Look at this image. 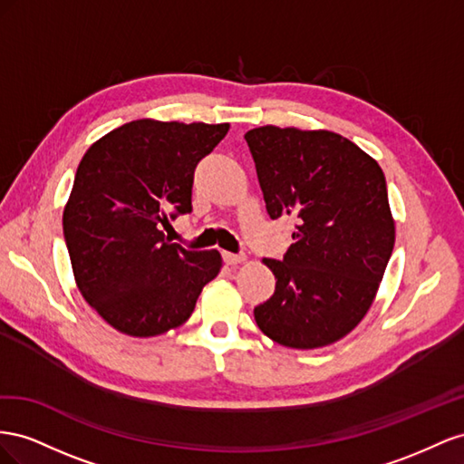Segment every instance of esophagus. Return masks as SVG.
<instances>
[{
  "label": "esophagus",
  "instance_id": "obj_1",
  "mask_svg": "<svg viewBox=\"0 0 464 464\" xmlns=\"http://www.w3.org/2000/svg\"><path fill=\"white\" fill-rule=\"evenodd\" d=\"M246 256L245 255H233V253H223V262L227 264V266H237V264L245 262Z\"/></svg>",
  "mask_w": 464,
  "mask_h": 464
}]
</instances>
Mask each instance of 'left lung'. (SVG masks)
I'll use <instances>...</instances> for the list:
<instances>
[{
	"label": "left lung",
	"mask_w": 464,
	"mask_h": 464,
	"mask_svg": "<svg viewBox=\"0 0 464 464\" xmlns=\"http://www.w3.org/2000/svg\"><path fill=\"white\" fill-rule=\"evenodd\" d=\"M245 140L268 216L297 221L284 260H262L276 291L255 307V321L282 346H328L362 323L392 255L385 175L373 157L328 130L260 126Z\"/></svg>",
	"instance_id": "obj_1"
}]
</instances>
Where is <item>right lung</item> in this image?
<instances>
[{"mask_svg": "<svg viewBox=\"0 0 464 464\" xmlns=\"http://www.w3.org/2000/svg\"><path fill=\"white\" fill-rule=\"evenodd\" d=\"M229 124L128 122L91 145L63 208L83 299L118 333L150 338L190 319L221 270L218 250L169 243L161 225L192 211L194 169Z\"/></svg>", "mask_w": 464, "mask_h": 464, "instance_id": "right-lung-1", "label": "right lung"}]
</instances>
